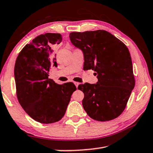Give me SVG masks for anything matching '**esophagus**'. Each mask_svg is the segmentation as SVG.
<instances>
[{
  "label": "esophagus",
  "mask_w": 153,
  "mask_h": 153,
  "mask_svg": "<svg viewBox=\"0 0 153 153\" xmlns=\"http://www.w3.org/2000/svg\"><path fill=\"white\" fill-rule=\"evenodd\" d=\"M74 84L76 85V86L77 88V87H78V86H79V82H74Z\"/></svg>",
  "instance_id": "34e87169"
}]
</instances>
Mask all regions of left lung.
<instances>
[{"label":"left lung","mask_w":153,"mask_h":153,"mask_svg":"<svg viewBox=\"0 0 153 153\" xmlns=\"http://www.w3.org/2000/svg\"><path fill=\"white\" fill-rule=\"evenodd\" d=\"M69 38L84 53L86 69H92L97 74V84L86 83L77 87L84 94V110L97 121L117 118L125 109L135 86L128 47L105 30L71 32Z\"/></svg>","instance_id":"8db88e82"}]
</instances>
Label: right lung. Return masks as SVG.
Returning a JSON list of instances; mask_svg holds the SVG:
<instances>
[{"instance_id":"add662e5","label":"right lung","mask_w":153,"mask_h":153,"mask_svg":"<svg viewBox=\"0 0 153 153\" xmlns=\"http://www.w3.org/2000/svg\"><path fill=\"white\" fill-rule=\"evenodd\" d=\"M61 41L60 33L41 34L23 48L15 61L18 101L30 117L42 123L61 120L77 89L72 82L60 85L48 78L51 66L57 65L52 46Z\"/></svg>"}]
</instances>
